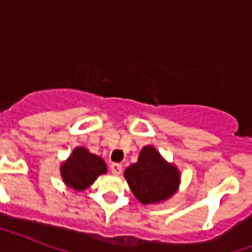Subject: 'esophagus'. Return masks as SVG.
<instances>
[{"label":"esophagus","instance_id":"1","mask_svg":"<svg viewBox=\"0 0 252 252\" xmlns=\"http://www.w3.org/2000/svg\"><path fill=\"white\" fill-rule=\"evenodd\" d=\"M111 172L114 174V175H119V174H122L123 171V166L120 163H111L110 166Z\"/></svg>","mask_w":252,"mask_h":252}]
</instances>
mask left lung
I'll return each instance as SVG.
<instances>
[{"label": "left lung", "mask_w": 252, "mask_h": 252, "mask_svg": "<svg viewBox=\"0 0 252 252\" xmlns=\"http://www.w3.org/2000/svg\"><path fill=\"white\" fill-rule=\"evenodd\" d=\"M133 195L142 204L159 203L168 199L179 184V171L163 161L153 146H145L138 161L124 172Z\"/></svg>", "instance_id": "8db88e82"}]
</instances>
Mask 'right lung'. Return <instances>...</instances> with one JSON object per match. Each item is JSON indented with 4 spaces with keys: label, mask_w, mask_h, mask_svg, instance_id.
Segmentation results:
<instances>
[{
    "label": "right lung",
    "mask_w": 252,
    "mask_h": 252,
    "mask_svg": "<svg viewBox=\"0 0 252 252\" xmlns=\"http://www.w3.org/2000/svg\"><path fill=\"white\" fill-rule=\"evenodd\" d=\"M107 171L102 158L89 153L85 148H77L61 167L63 179L77 191L87 188L100 174Z\"/></svg>",
    "instance_id": "1"
}]
</instances>
